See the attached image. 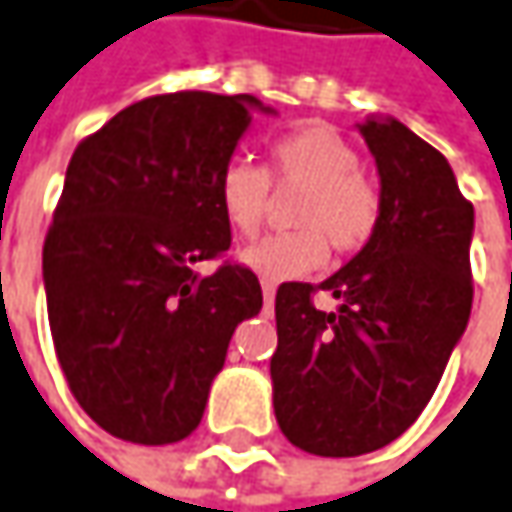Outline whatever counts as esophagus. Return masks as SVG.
<instances>
[{
    "label": "esophagus",
    "instance_id": "esophagus-1",
    "mask_svg": "<svg viewBox=\"0 0 512 512\" xmlns=\"http://www.w3.org/2000/svg\"><path fill=\"white\" fill-rule=\"evenodd\" d=\"M263 302H275V284H269V281H263Z\"/></svg>",
    "mask_w": 512,
    "mask_h": 512
}]
</instances>
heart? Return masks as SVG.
<instances>
[{
    "mask_svg": "<svg viewBox=\"0 0 512 512\" xmlns=\"http://www.w3.org/2000/svg\"><path fill=\"white\" fill-rule=\"evenodd\" d=\"M272 172L281 181L304 184L290 234L263 237L240 252V263L257 278L278 284L319 269L328 260V240L337 252L360 249L378 222V193L360 175V155L331 125H310L287 134L272 149ZM216 202L225 222L252 237L263 225L269 178L255 163L234 158L216 178Z\"/></svg>",
    "mask_w": 512,
    "mask_h": 512,
    "instance_id": "obj_1",
    "label": "heart"
}]
</instances>
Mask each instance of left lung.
I'll use <instances>...</instances> for the list:
<instances>
[{
    "label": "left lung",
    "instance_id": "left-lung-1",
    "mask_svg": "<svg viewBox=\"0 0 512 512\" xmlns=\"http://www.w3.org/2000/svg\"><path fill=\"white\" fill-rule=\"evenodd\" d=\"M378 169V222L366 246L319 284H281L272 404L284 437L319 457L390 445L425 410L472 313L475 208L448 161L395 117L357 122Z\"/></svg>",
    "mask_w": 512,
    "mask_h": 512
}]
</instances>
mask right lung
Instances as JSON below:
<instances>
[{"label": "right lung", "mask_w": 512, "mask_h": 512, "mask_svg": "<svg viewBox=\"0 0 512 512\" xmlns=\"http://www.w3.org/2000/svg\"><path fill=\"white\" fill-rule=\"evenodd\" d=\"M249 93L134 102L67 166L43 246L49 328L84 413L119 440L190 437L243 319L263 307L246 266H196L231 246L216 178L252 125Z\"/></svg>", "instance_id": "right-lung-1"}]
</instances>
